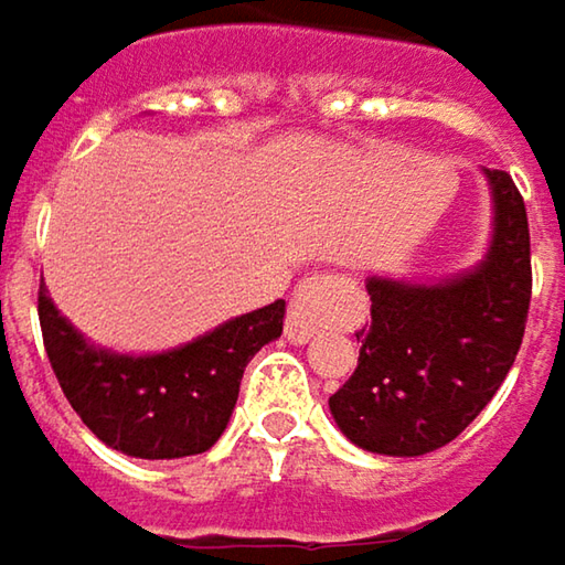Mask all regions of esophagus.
I'll return each instance as SVG.
<instances>
[{
    "mask_svg": "<svg viewBox=\"0 0 565 565\" xmlns=\"http://www.w3.org/2000/svg\"><path fill=\"white\" fill-rule=\"evenodd\" d=\"M338 289H341V279L331 273L302 279L286 312V334L302 344L316 338L318 331L331 328L338 321Z\"/></svg>",
    "mask_w": 565,
    "mask_h": 565,
    "instance_id": "1",
    "label": "esophagus"
}]
</instances>
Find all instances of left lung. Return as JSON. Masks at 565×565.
I'll return each instance as SVG.
<instances>
[{
  "mask_svg": "<svg viewBox=\"0 0 565 565\" xmlns=\"http://www.w3.org/2000/svg\"><path fill=\"white\" fill-rule=\"evenodd\" d=\"M494 241L488 259L452 282L371 279V324L361 354L328 406L341 433L381 456H426L449 446L491 403L524 341L530 312V227L508 172H488Z\"/></svg>",
  "mask_w": 565,
  "mask_h": 565,
  "instance_id": "8db88e82",
  "label": "left lung"
}]
</instances>
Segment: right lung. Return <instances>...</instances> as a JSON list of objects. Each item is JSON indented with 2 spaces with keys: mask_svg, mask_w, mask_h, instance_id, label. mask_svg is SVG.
Listing matches in <instances>:
<instances>
[{
  "mask_svg": "<svg viewBox=\"0 0 565 565\" xmlns=\"http://www.w3.org/2000/svg\"><path fill=\"white\" fill-rule=\"evenodd\" d=\"M282 316L276 299L169 354L122 358L94 351L38 289L44 351L67 403L97 439L136 459L207 452L227 429L249 358L282 334Z\"/></svg>",
  "mask_w": 565,
  "mask_h": 565,
  "instance_id": "1",
  "label": "right lung"
}]
</instances>
